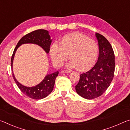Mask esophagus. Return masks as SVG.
Segmentation results:
<instances>
[{
	"mask_svg": "<svg viewBox=\"0 0 130 130\" xmlns=\"http://www.w3.org/2000/svg\"><path fill=\"white\" fill-rule=\"evenodd\" d=\"M70 71H69V70H62V71H61V73H70Z\"/></svg>",
	"mask_w": 130,
	"mask_h": 130,
	"instance_id": "esophagus-1",
	"label": "esophagus"
}]
</instances>
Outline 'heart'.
Listing matches in <instances>:
<instances>
[{
	"label": "heart",
	"mask_w": 130,
	"mask_h": 130,
	"mask_svg": "<svg viewBox=\"0 0 130 130\" xmlns=\"http://www.w3.org/2000/svg\"><path fill=\"white\" fill-rule=\"evenodd\" d=\"M50 54L53 62L60 67L67 58H70L67 64L68 68H78L85 71L93 67L98 59L99 46L95 41L79 32L65 35L60 44L54 43L50 46Z\"/></svg>",
	"instance_id": "heart-1"
}]
</instances>
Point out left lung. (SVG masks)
<instances>
[{"label": "left lung", "instance_id": "1", "mask_svg": "<svg viewBox=\"0 0 130 130\" xmlns=\"http://www.w3.org/2000/svg\"><path fill=\"white\" fill-rule=\"evenodd\" d=\"M95 36L98 41L99 55L95 65L85 73L80 74L76 85V91L86 99L100 96L112 81L115 72V55L108 41L99 33Z\"/></svg>", "mask_w": 130, "mask_h": 130}]
</instances>
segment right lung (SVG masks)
I'll return each mask as SVG.
<instances>
[{
    "mask_svg": "<svg viewBox=\"0 0 130 130\" xmlns=\"http://www.w3.org/2000/svg\"><path fill=\"white\" fill-rule=\"evenodd\" d=\"M52 42V39H50V36L48 31L43 29L37 30L23 36L17 43L13 52L11 60V67L12 69L13 78L22 92L25 95L33 99H42L46 98L51 93L54 86L55 80L58 75V72L57 71L53 73L47 74L43 80L38 85L31 87H26L17 81L13 72L12 63L15 52L18 48L22 44L32 43L39 46L47 54L49 52L50 46L51 45Z\"/></svg>",
    "mask_w": 130,
    "mask_h": 130,
    "instance_id": "obj_1",
    "label": "right lung"
}]
</instances>
